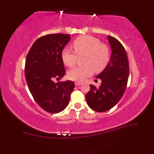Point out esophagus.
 Wrapping results in <instances>:
<instances>
[{"label":"esophagus","instance_id":"obj_1","mask_svg":"<svg viewBox=\"0 0 154 154\" xmlns=\"http://www.w3.org/2000/svg\"><path fill=\"white\" fill-rule=\"evenodd\" d=\"M82 84V82H75V85L76 86H79V85H81Z\"/></svg>","mask_w":154,"mask_h":154}]
</instances>
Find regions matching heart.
<instances>
[{"label": "heart", "mask_w": 154, "mask_h": 154, "mask_svg": "<svg viewBox=\"0 0 154 154\" xmlns=\"http://www.w3.org/2000/svg\"><path fill=\"white\" fill-rule=\"evenodd\" d=\"M74 51L65 48L62 53L63 63L67 67H73L77 62L78 57L84 56L83 63L84 66L76 67L69 71L68 77L72 80L82 82L92 75L94 71L99 72L108 65L110 50L106 44L94 36L82 35L79 36L72 44Z\"/></svg>", "instance_id": "b5f03b06"}]
</instances>
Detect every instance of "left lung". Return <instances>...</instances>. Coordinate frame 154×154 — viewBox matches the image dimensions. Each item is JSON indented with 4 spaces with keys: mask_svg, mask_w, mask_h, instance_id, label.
<instances>
[{
    "mask_svg": "<svg viewBox=\"0 0 154 154\" xmlns=\"http://www.w3.org/2000/svg\"><path fill=\"white\" fill-rule=\"evenodd\" d=\"M112 54L105 69L96 78L101 80V85L96 88L91 85L85 96L91 109L96 112H105L112 108L122 98L127 85L129 62L126 51L120 42L108 36Z\"/></svg>",
    "mask_w": 154,
    "mask_h": 154,
    "instance_id": "left-lung-1",
    "label": "left lung"
}]
</instances>
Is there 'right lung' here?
Wrapping results in <instances>:
<instances>
[{"label": "right lung", "mask_w": 154, "mask_h": 154, "mask_svg": "<svg viewBox=\"0 0 154 154\" xmlns=\"http://www.w3.org/2000/svg\"><path fill=\"white\" fill-rule=\"evenodd\" d=\"M69 35L57 33L37 39L27 55L25 77L31 95L38 105L49 113L56 114L68 105L74 88L72 81L58 82L66 74L62 58Z\"/></svg>", "instance_id": "add662e5"}]
</instances>
